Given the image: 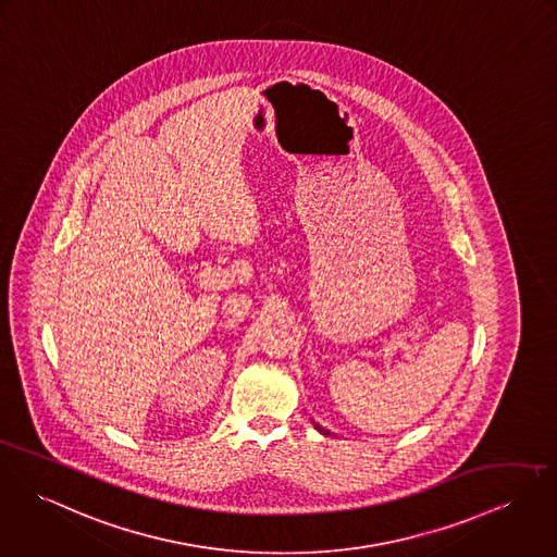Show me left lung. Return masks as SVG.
<instances>
[{
  "mask_svg": "<svg viewBox=\"0 0 557 557\" xmlns=\"http://www.w3.org/2000/svg\"><path fill=\"white\" fill-rule=\"evenodd\" d=\"M313 428H315V430H318V432L324 433V435H329V433H331V432H326V430H324V428H320V425H313Z\"/></svg>",
  "mask_w": 557,
  "mask_h": 557,
  "instance_id": "left-lung-1",
  "label": "left lung"
}]
</instances>
